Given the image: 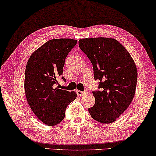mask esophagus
<instances>
[{"instance_id": "esophagus-1", "label": "esophagus", "mask_w": 156, "mask_h": 156, "mask_svg": "<svg viewBox=\"0 0 156 156\" xmlns=\"http://www.w3.org/2000/svg\"><path fill=\"white\" fill-rule=\"evenodd\" d=\"M88 94V91H80V90L76 91V94H77L78 96H80V97L84 96L85 94Z\"/></svg>"}]
</instances>
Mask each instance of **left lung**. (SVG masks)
I'll list each match as a JSON object with an SVG mask.
<instances>
[{
	"label": "left lung",
	"instance_id": "left-lung-1",
	"mask_svg": "<svg viewBox=\"0 0 156 156\" xmlns=\"http://www.w3.org/2000/svg\"><path fill=\"white\" fill-rule=\"evenodd\" d=\"M79 46L92 63L94 80L100 81V91L92 92L95 104L89 108V114L100 123L114 122L133 99L136 64L126 49L113 38L80 39Z\"/></svg>",
	"mask_w": 156,
	"mask_h": 156
}]
</instances>
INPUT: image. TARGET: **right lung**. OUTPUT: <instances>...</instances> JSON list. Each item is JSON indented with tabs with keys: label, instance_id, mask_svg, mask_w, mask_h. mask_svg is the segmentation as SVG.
Wrapping results in <instances>:
<instances>
[{
	"label": "right lung",
	"instance_id": "add662e5",
	"mask_svg": "<svg viewBox=\"0 0 156 156\" xmlns=\"http://www.w3.org/2000/svg\"><path fill=\"white\" fill-rule=\"evenodd\" d=\"M76 42L69 38L50 40L35 50L27 61L24 85L27 101L35 116L48 126L60 123L68 104L77 97L74 91L57 86L65 59ZM62 80H65L63 76Z\"/></svg>",
	"mask_w": 156,
	"mask_h": 156
}]
</instances>
